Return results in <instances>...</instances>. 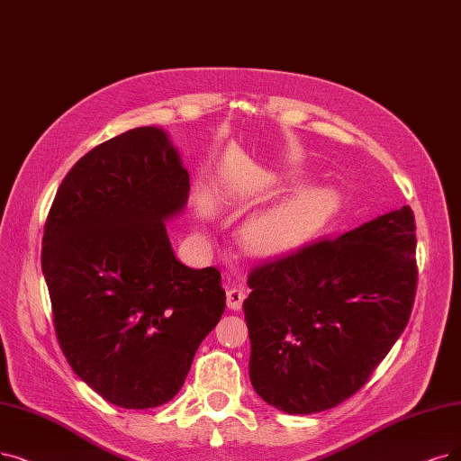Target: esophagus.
<instances>
[{
  "label": "esophagus",
  "instance_id": "1",
  "mask_svg": "<svg viewBox=\"0 0 461 461\" xmlns=\"http://www.w3.org/2000/svg\"><path fill=\"white\" fill-rule=\"evenodd\" d=\"M246 299V291L238 285H230L227 287V306L230 310H240Z\"/></svg>",
  "mask_w": 461,
  "mask_h": 461
}]
</instances>
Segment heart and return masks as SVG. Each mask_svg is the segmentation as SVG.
Masks as SVG:
<instances>
[{
	"instance_id": "1",
	"label": "heart",
	"mask_w": 461,
	"mask_h": 461,
	"mask_svg": "<svg viewBox=\"0 0 461 461\" xmlns=\"http://www.w3.org/2000/svg\"><path fill=\"white\" fill-rule=\"evenodd\" d=\"M335 194L327 187L312 185L284 200L246 225L244 236L248 244L259 249L282 248L297 238L323 225L335 210ZM202 212H210V200H200Z\"/></svg>"
}]
</instances>
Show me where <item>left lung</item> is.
<instances>
[{
	"label": "left lung",
	"instance_id": "obj_1",
	"mask_svg": "<svg viewBox=\"0 0 461 461\" xmlns=\"http://www.w3.org/2000/svg\"><path fill=\"white\" fill-rule=\"evenodd\" d=\"M414 230L402 206L251 270L244 314L257 395L314 414L369 380L411 318Z\"/></svg>",
	"mask_w": 461,
	"mask_h": 461
}]
</instances>
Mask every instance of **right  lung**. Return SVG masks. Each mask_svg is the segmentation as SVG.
<instances>
[{"label":"right lung","mask_w":461,"mask_h":461,"mask_svg":"<svg viewBox=\"0 0 461 461\" xmlns=\"http://www.w3.org/2000/svg\"><path fill=\"white\" fill-rule=\"evenodd\" d=\"M189 189L168 134L140 126L79 158L47 217L41 268L60 348L122 409L168 402L225 312L219 270L183 265L167 232Z\"/></svg>","instance_id":"obj_1"}]
</instances>
